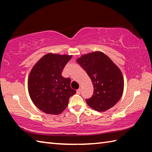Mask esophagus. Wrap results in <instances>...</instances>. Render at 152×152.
<instances>
[{"instance_id":"esophagus-1","label":"esophagus","mask_w":152,"mask_h":152,"mask_svg":"<svg viewBox=\"0 0 152 152\" xmlns=\"http://www.w3.org/2000/svg\"><path fill=\"white\" fill-rule=\"evenodd\" d=\"M80 92H81V89H80V88H78V89L76 91V93H77V94H80Z\"/></svg>"}]
</instances>
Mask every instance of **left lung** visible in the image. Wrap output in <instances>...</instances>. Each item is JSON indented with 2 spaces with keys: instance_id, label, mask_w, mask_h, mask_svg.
<instances>
[{
  "instance_id": "left-lung-1",
  "label": "left lung",
  "mask_w": 152,
  "mask_h": 152,
  "mask_svg": "<svg viewBox=\"0 0 152 152\" xmlns=\"http://www.w3.org/2000/svg\"><path fill=\"white\" fill-rule=\"evenodd\" d=\"M77 62L86 72L94 86L86 103L96 111H105L119 101L124 88L123 74L117 66L101 51L82 56Z\"/></svg>"
}]
</instances>
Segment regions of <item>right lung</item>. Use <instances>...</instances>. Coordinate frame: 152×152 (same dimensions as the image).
I'll use <instances>...</instances> for the list:
<instances>
[{
  "label": "right lung",
  "mask_w": 152,
  "mask_h": 152,
  "mask_svg": "<svg viewBox=\"0 0 152 152\" xmlns=\"http://www.w3.org/2000/svg\"><path fill=\"white\" fill-rule=\"evenodd\" d=\"M72 57L47 53L36 63L28 78L31 99L38 109L48 114L59 115L68 106L69 99L76 91L70 87L71 80L61 72Z\"/></svg>",
  "instance_id": "right-lung-1"
}]
</instances>
